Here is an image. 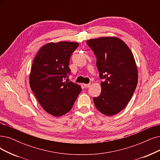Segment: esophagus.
Instances as JSON below:
<instances>
[{
	"instance_id": "1",
	"label": "esophagus",
	"mask_w": 160,
	"mask_h": 160,
	"mask_svg": "<svg viewBox=\"0 0 160 160\" xmlns=\"http://www.w3.org/2000/svg\"><path fill=\"white\" fill-rule=\"evenodd\" d=\"M83 86H84L85 88H88V87H90L91 84H90V83H89V84H83Z\"/></svg>"
}]
</instances>
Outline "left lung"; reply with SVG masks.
Masks as SVG:
<instances>
[{"mask_svg":"<svg viewBox=\"0 0 160 160\" xmlns=\"http://www.w3.org/2000/svg\"><path fill=\"white\" fill-rule=\"evenodd\" d=\"M97 57L101 93L93 98L97 109L108 116L123 110L131 100L138 82L135 58L127 44L116 37L87 41Z\"/></svg>","mask_w":160,"mask_h":160,"instance_id":"obj_1","label":"left lung"}]
</instances>
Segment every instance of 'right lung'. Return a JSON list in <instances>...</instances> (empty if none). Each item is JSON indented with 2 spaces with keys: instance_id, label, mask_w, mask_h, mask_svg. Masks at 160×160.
I'll list each match as a JSON object with an SVG mask.
<instances>
[{
  "instance_id": "obj_1",
  "label": "right lung",
  "mask_w": 160,
  "mask_h": 160,
  "mask_svg": "<svg viewBox=\"0 0 160 160\" xmlns=\"http://www.w3.org/2000/svg\"><path fill=\"white\" fill-rule=\"evenodd\" d=\"M76 42H51L35 56L29 74V85L38 102L48 113L60 117L71 110L81 91L80 85L64 81L69 58L78 47Z\"/></svg>"
}]
</instances>
